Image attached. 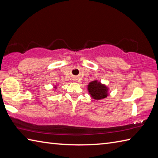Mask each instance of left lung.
<instances>
[{
  "label": "left lung",
  "mask_w": 158,
  "mask_h": 158,
  "mask_svg": "<svg viewBox=\"0 0 158 158\" xmlns=\"http://www.w3.org/2000/svg\"><path fill=\"white\" fill-rule=\"evenodd\" d=\"M88 89L92 98L95 100L105 98L108 96V89L106 87L97 81L90 82L88 86Z\"/></svg>",
  "instance_id": "8db88e82"
}]
</instances>
